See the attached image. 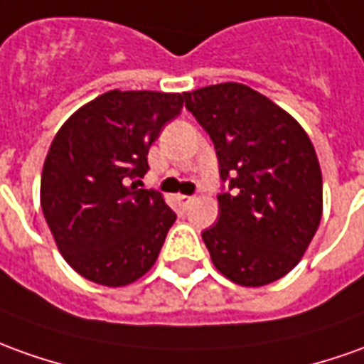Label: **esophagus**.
<instances>
[{
  "label": "esophagus",
  "mask_w": 364,
  "mask_h": 364,
  "mask_svg": "<svg viewBox=\"0 0 364 364\" xmlns=\"http://www.w3.org/2000/svg\"><path fill=\"white\" fill-rule=\"evenodd\" d=\"M192 202H194V198L192 196H178V204L184 208V210H186V208L190 206Z\"/></svg>",
  "instance_id": "34e87169"
}]
</instances>
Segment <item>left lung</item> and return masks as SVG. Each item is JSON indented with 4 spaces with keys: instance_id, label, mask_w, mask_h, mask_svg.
I'll return each mask as SVG.
<instances>
[{
    "instance_id": "1",
    "label": "left lung",
    "mask_w": 364,
    "mask_h": 364,
    "mask_svg": "<svg viewBox=\"0 0 364 364\" xmlns=\"http://www.w3.org/2000/svg\"><path fill=\"white\" fill-rule=\"evenodd\" d=\"M186 109L214 142L220 178L218 222L202 232L215 269L244 287L291 272L323 214V178L301 124L240 82L184 92Z\"/></svg>"
}]
</instances>
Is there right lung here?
I'll list each match as a JSON object with an SVG mask.
<instances>
[{
    "mask_svg": "<svg viewBox=\"0 0 364 364\" xmlns=\"http://www.w3.org/2000/svg\"><path fill=\"white\" fill-rule=\"evenodd\" d=\"M184 95L109 91L69 117L41 174V208L75 272L107 287L136 282L156 262L176 214L156 190H136L149 149Z\"/></svg>",
    "mask_w": 364,
    "mask_h": 364,
    "instance_id": "1",
    "label": "right lung"
}]
</instances>
